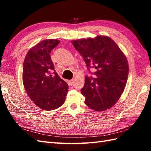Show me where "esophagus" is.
I'll list each match as a JSON object with an SVG mask.
<instances>
[{
    "mask_svg": "<svg viewBox=\"0 0 151 151\" xmlns=\"http://www.w3.org/2000/svg\"><path fill=\"white\" fill-rule=\"evenodd\" d=\"M73 82H74V81H73V80H70V81H69V83L70 84V85H73Z\"/></svg>",
    "mask_w": 151,
    "mask_h": 151,
    "instance_id": "34e87169",
    "label": "esophagus"
}]
</instances>
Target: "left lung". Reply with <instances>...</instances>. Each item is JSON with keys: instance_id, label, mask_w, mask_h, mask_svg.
<instances>
[{"instance_id": "1", "label": "left lung", "mask_w": 151, "mask_h": 151, "mask_svg": "<svg viewBox=\"0 0 151 151\" xmlns=\"http://www.w3.org/2000/svg\"><path fill=\"white\" fill-rule=\"evenodd\" d=\"M87 65L93 67L97 78L86 76L81 93L85 104L92 110H106L114 106L126 86L129 63L124 53L110 37L98 36L95 38L71 41Z\"/></svg>"}]
</instances>
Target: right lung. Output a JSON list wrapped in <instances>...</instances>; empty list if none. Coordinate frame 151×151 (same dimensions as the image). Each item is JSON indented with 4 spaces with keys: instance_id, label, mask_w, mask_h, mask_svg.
<instances>
[{
    "instance_id": "obj_1",
    "label": "right lung",
    "mask_w": 151,
    "mask_h": 151,
    "mask_svg": "<svg viewBox=\"0 0 151 151\" xmlns=\"http://www.w3.org/2000/svg\"><path fill=\"white\" fill-rule=\"evenodd\" d=\"M54 39L43 40L28 50L22 67V82L34 103L44 110L64 103L69 86L54 70L50 52L59 44Z\"/></svg>"
}]
</instances>
